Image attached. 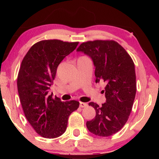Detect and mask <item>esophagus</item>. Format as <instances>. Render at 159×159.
<instances>
[{
    "mask_svg": "<svg viewBox=\"0 0 159 159\" xmlns=\"http://www.w3.org/2000/svg\"><path fill=\"white\" fill-rule=\"evenodd\" d=\"M87 106L88 104L85 103V102H80V107H81V108H83V107H85Z\"/></svg>",
    "mask_w": 159,
    "mask_h": 159,
    "instance_id": "esophagus-1",
    "label": "esophagus"
}]
</instances>
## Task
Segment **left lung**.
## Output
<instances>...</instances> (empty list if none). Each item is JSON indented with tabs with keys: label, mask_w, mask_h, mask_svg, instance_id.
<instances>
[{
	"label": "left lung",
	"mask_w": 159,
	"mask_h": 159,
	"mask_svg": "<svg viewBox=\"0 0 159 159\" xmlns=\"http://www.w3.org/2000/svg\"><path fill=\"white\" fill-rule=\"evenodd\" d=\"M92 59L95 66V82H104L106 102L99 107L90 102L96 116L87 121L90 133L108 137L121 129L129 118L136 94V76L133 60L114 41L96 40L83 43L77 48Z\"/></svg>",
	"instance_id": "1"
}]
</instances>
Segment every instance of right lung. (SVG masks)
I'll list each match as a JSON object with an SVG mask.
<instances>
[{
	"instance_id": "1",
	"label": "right lung",
	"mask_w": 159,
	"mask_h": 159,
	"mask_svg": "<svg viewBox=\"0 0 159 159\" xmlns=\"http://www.w3.org/2000/svg\"><path fill=\"white\" fill-rule=\"evenodd\" d=\"M79 42L44 40L32 45L21 61L17 89L26 119L36 133L45 138H55L66 131L68 118L79 102H61L48 95L57 66L76 49Z\"/></svg>"
}]
</instances>
